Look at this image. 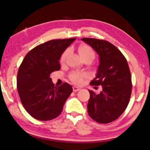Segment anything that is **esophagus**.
I'll use <instances>...</instances> for the list:
<instances>
[{
    "label": "esophagus",
    "mask_w": 150,
    "mask_h": 150,
    "mask_svg": "<svg viewBox=\"0 0 150 150\" xmlns=\"http://www.w3.org/2000/svg\"><path fill=\"white\" fill-rule=\"evenodd\" d=\"M79 90H81V88H79V87H73V92H77V91H79Z\"/></svg>",
    "instance_id": "obj_1"
}]
</instances>
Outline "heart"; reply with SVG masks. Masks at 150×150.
<instances>
[{"label":"heart","mask_w":150,"mask_h":150,"mask_svg":"<svg viewBox=\"0 0 150 150\" xmlns=\"http://www.w3.org/2000/svg\"><path fill=\"white\" fill-rule=\"evenodd\" d=\"M79 54L81 57L82 59H84L85 57H95V52L93 50L92 48L90 46L87 45H81L79 47ZM68 54H69V50H65L64 52L63 53L61 57V62H64L65 60L66 59ZM88 77V74L85 72H80V71H74L71 73L69 75V79L71 81L73 82L75 84L80 85L83 83V79L85 78Z\"/></svg>","instance_id":"heart-1"}]
</instances>
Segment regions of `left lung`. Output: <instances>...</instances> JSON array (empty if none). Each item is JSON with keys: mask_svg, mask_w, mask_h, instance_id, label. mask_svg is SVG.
<instances>
[{"mask_svg": "<svg viewBox=\"0 0 150 150\" xmlns=\"http://www.w3.org/2000/svg\"><path fill=\"white\" fill-rule=\"evenodd\" d=\"M81 40L91 45L99 56L96 77L90 84L103 87L98 95L88 90V115L98 123H110L124 112L130 101L132 84L128 62L120 51L110 42L88 38Z\"/></svg>", "mask_w": 150, "mask_h": 150, "instance_id": "8db88e82", "label": "left lung"}]
</instances>
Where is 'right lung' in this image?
I'll use <instances>...</instances> for the list:
<instances>
[{
  "label": "right lung",
  "mask_w": 150,
  "mask_h": 150,
  "mask_svg": "<svg viewBox=\"0 0 150 150\" xmlns=\"http://www.w3.org/2000/svg\"><path fill=\"white\" fill-rule=\"evenodd\" d=\"M75 40L46 42L30 50L22 61L17 74V89L24 108L33 118L50 120L62 112L73 88L67 83L55 86L50 74L60 69L61 56Z\"/></svg>",
  "instance_id": "add662e5"
}]
</instances>
